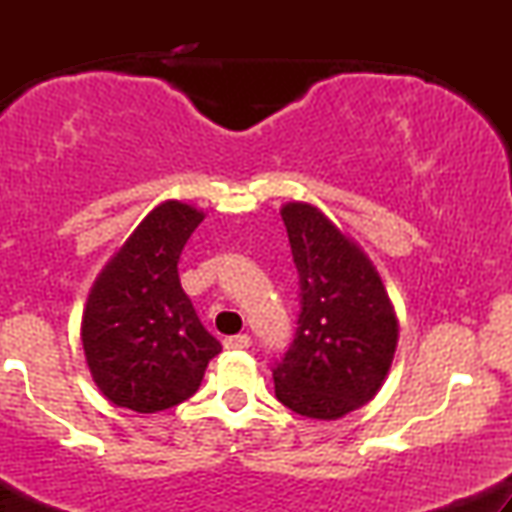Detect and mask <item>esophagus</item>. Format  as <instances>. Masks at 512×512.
Returning a JSON list of instances; mask_svg holds the SVG:
<instances>
[{"label": "esophagus", "instance_id": "1", "mask_svg": "<svg viewBox=\"0 0 512 512\" xmlns=\"http://www.w3.org/2000/svg\"><path fill=\"white\" fill-rule=\"evenodd\" d=\"M223 346H226L228 351L248 349V346H250V337H248V334H236V337H226V339H223Z\"/></svg>", "mask_w": 512, "mask_h": 512}]
</instances>
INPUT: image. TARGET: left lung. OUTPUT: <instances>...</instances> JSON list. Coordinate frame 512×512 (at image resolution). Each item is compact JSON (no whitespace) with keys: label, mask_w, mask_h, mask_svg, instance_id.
I'll list each match as a JSON object with an SVG mask.
<instances>
[{"label":"left lung","mask_w":512,"mask_h":512,"mask_svg":"<svg viewBox=\"0 0 512 512\" xmlns=\"http://www.w3.org/2000/svg\"><path fill=\"white\" fill-rule=\"evenodd\" d=\"M301 284L298 330L274 368L284 407L342 419L375 397L390 373L399 320L370 257L308 202L281 207Z\"/></svg>","instance_id":"8db88e82"}]
</instances>
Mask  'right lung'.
<instances>
[{"label": "right lung", "instance_id": "right-lung-1", "mask_svg": "<svg viewBox=\"0 0 512 512\" xmlns=\"http://www.w3.org/2000/svg\"><path fill=\"white\" fill-rule=\"evenodd\" d=\"M202 221L192 204H158L93 281L81 344L93 383L115 407L154 414L185 402L221 351L178 276L180 252Z\"/></svg>", "mask_w": 512, "mask_h": 512}]
</instances>
